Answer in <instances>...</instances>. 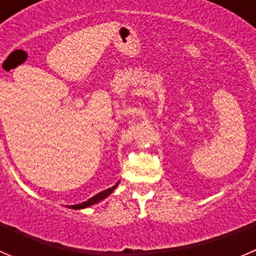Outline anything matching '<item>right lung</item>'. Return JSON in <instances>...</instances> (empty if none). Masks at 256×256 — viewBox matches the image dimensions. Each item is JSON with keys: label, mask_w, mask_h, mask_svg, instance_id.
<instances>
[{"label": "right lung", "mask_w": 256, "mask_h": 256, "mask_svg": "<svg viewBox=\"0 0 256 256\" xmlns=\"http://www.w3.org/2000/svg\"><path fill=\"white\" fill-rule=\"evenodd\" d=\"M118 182L116 183L115 186H112V188H109V190H102V192L98 193L96 196H94V197H92V198H90V200H88L86 202L79 203V204L69 206V208H72V209H82V208L90 207V206H92V204H95V203L100 202V200H104V198H106L109 194H112V193L114 192V190H115V188L118 187Z\"/></svg>", "instance_id": "right-lung-1"}]
</instances>
